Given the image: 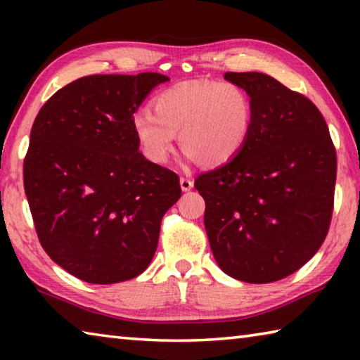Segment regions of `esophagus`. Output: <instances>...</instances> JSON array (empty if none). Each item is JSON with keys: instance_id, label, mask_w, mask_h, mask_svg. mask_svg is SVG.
<instances>
[{"instance_id": "obj_1", "label": "esophagus", "mask_w": 360, "mask_h": 360, "mask_svg": "<svg viewBox=\"0 0 360 360\" xmlns=\"http://www.w3.org/2000/svg\"><path fill=\"white\" fill-rule=\"evenodd\" d=\"M179 186L182 188V192H188L193 187V182L191 179H187V178H181L179 179Z\"/></svg>"}]
</instances>
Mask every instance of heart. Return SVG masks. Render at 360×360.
<instances>
[{"label":"heart","mask_w":360,"mask_h":360,"mask_svg":"<svg viewBox=\"0 0 360 360\" xmlns=\"http://www.w3.org/2000/svg\"><path fill=\"white\" fill-rule=\"evenodd\" d=\"M152 109H139L131 125L139 149L154 163L168 160L179 133L188 160L222 165L245 148L252 130L254 103L235 82L176 84L152 98Z\"/></svg>","instance_id":"obj_1"}]
</instances>
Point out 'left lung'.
<instances>
[{
	"label": "left lung",
	"instance_id": "obj_1",
	"mask_svg": "<svg viewBox=\"0 0 360 360\" xmlns=\"http://www.w3.org/2000/svg\"><path fill=\"white\" fill-rule=\"evenodd\" d=\"M254 103L248 143L200 174L205 229L221 270L266 284L318 252L330 225L337 155L319 109L264 72H225Z\"/></svg>",
	"mask_w": 360,
	"mask_h": 360
}]
</instances>
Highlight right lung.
<instances>
[{
  "label": "right lung",
  "instance_id": "right-lung-1",
  "mask_svg": "<svg viewBox=\"0 0 360 360\" xmlns=\"http://www.w3.org/2000/svg\"><path fill=\"white\" fill-rule=\"evenodd\" d=\"M167 81L158 72L85 76L36 115L23 163L34 227L49 257L85 283L141 275L181 197L178 176L139 152L131 125Z\"/></svg>",
  "mask_w": 360,
  "mask_h": 360
}]
</instances>
